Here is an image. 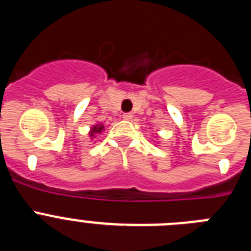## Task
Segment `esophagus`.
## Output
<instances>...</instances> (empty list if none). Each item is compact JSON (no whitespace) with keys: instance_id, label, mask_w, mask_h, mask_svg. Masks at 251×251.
<instances>
[{"instance_id":"34e87169","label":"esophagus","mask_w":251,"mask_h":251,"mask_svg":"<svg viewBox=\"0 0 251 251\" xmlns=\"http://www.w3.org/2000/svg\"><path fill=\"white\" fill-rule=\"evenodd\" d=\"M122 117H123V119H126V121H130V119L133 118V114L132 113H123Z\"/></svg>"}]
</instances>
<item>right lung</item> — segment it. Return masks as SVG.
<instances>
[{
    "label": "right lung",
    "mask_w": 251,
    "mask_h": 251,
    "mask_svg": "<svg viewBox=\"0 0 251 251\" xmlns=\"http://www.w3.org/2000/svg\"><path fill=\"white\" fill-rule=\"evenodd\" d=\"M101 129H103V127H101V126H100V127H94L92 129V133H90V136H93L94 133H100ZM93 137H94V136H93Z\"/></svg>",
    "instance_id": "add662e5"
}]
</instances>
